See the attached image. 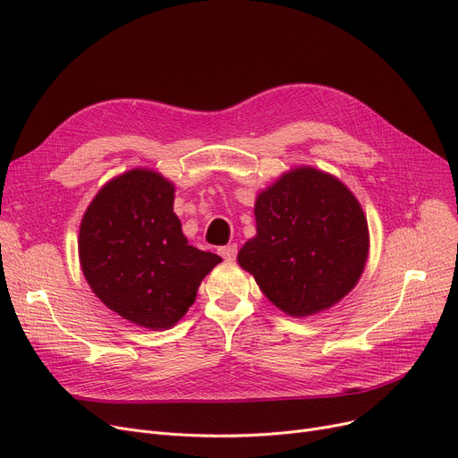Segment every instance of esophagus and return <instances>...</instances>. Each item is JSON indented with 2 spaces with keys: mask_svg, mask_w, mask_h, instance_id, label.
<instances>
[{
  "mask_svg": "<svg viewBox=\"0 0 458 458\" xmlns=\"http://www.w3.org/2000/svg\"><path fill=\"white\" fill-rule=\"evenodd\" d=\"M219 254H221L225 259L232 261V259H235V256H237V245H226V247H221V249H219Z\"/></svg>",
  "mask_w": 458,
  "mask_h": 458,
  "instance_id": "obj_1",
  "label": "esophagus"
}]
</instances>
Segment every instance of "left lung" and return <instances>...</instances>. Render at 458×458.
<instances>
[{
    "label": "left lung",
    "instance_id": "obj_1",
    "mask_svg": "<svg viewBox=\"0 0 458 458\" xmlns=\"http://www.w3.org/2000/svg\"><path fill=\"white\" fill-rule=\"evenodd\" d=\"M256 237L237 261L276 308L306 318L340 302L362 275L368 221L352 192L311 166L285 173L261 191Z\"/></svg>",
    "mask_w": 458,
    "mask_h": 458
}]
</instances>
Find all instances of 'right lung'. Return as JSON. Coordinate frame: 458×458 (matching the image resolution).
<instances>
[{
    "label": "right lung",
    "instance_id": "add662e5",
    "mask_svg": "<svg viewBox=\"0 0 458 458\" xmlns=\"http://www.w3.org/2000/svg\"><path fill=\"white\" fill-rule=\"evenodd\" d=\"M173 204L171 182L133 168L100 189L80 226V261L94 295L152 330L176 325L221 261L187 243Z\"/></svg>",
    "mask_w": 458,
    "mask_h": 458
}]
</instances>
